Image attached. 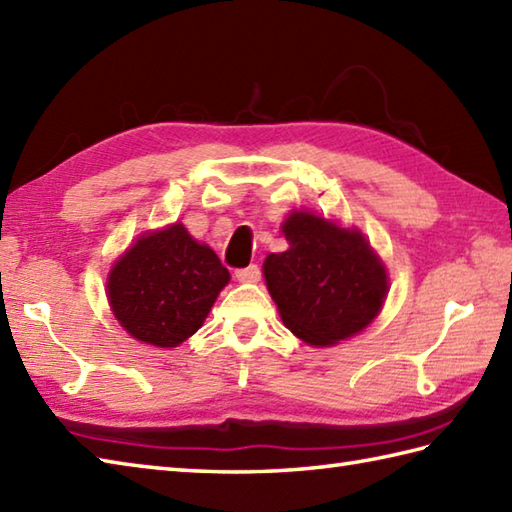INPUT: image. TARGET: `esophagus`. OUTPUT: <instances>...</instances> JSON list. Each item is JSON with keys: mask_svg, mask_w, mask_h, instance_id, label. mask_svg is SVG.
<instances>
[{"mask_svg": "<svg viewBox=\"0 0 512 512\" xmlns=\"http://www.w3.org/2000/svg\"><path fill=\"white\" fill-rule=\"evenodd\" d=\"M235 277L239 279V282H257V279L262 277V268H259L257 264H250L246 268H239Z\"/></svg>", "mask_w": 512, "mask_h": 512, "instance_id": "esophagus-1", "label": "esophagus"}]
</instances>
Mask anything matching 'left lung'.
<instances>
[{"instance_id": "left-lung-1", "label": "left lung", "mask_w": 512, "mask_h": 512, "mask_svg": "<svg viewBox=\"0 0 512 512\" xmlns=\"http://www.w3.org/2000/svg\"><path fill=\"white\" fill-rule=\"evenodd\" d=\"M284 253L264 262L268 293L290 333L308 346H335L373 322L388 295L382 259L357 228L293 210Z\"/></svg>"}]
</instances>
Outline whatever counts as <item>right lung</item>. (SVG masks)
Listing matches in <instances>:
<instances>
[{"instance_id":"1","label":"right lung","mask_w":512,"mask_h":512,"mask_svg":"<svg viewBox=\"0 0 512 512\" xmlns=\"http://www.w3.org/2000/svg\"><path fill=\"white\" fill-rule=\"evenodd\" d=\"M230 273L215 250L195 242L184 224L137 239L108 273V302L139 342L175 348L202 328Z\"/></svg>"}]
</instances>
